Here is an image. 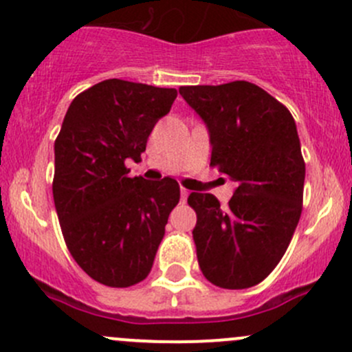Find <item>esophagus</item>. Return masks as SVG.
I'll return each mask as SVG.
<instances>
[{"mask_svg": "<svg viewBox=\"0 0 352 352\" xmlns=\"http://www.w3.org/2000/svg\"><path fill=\"white\" fill-rule=\"evenodd\" d=\"M187 197H189V190L187 189H180V199H182V201H187Z\"/></svg>", "mask_w": 352, "mask_h": 352, "instance_id": "1", "label": "esophagus"}]
</instances>
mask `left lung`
Here are the masks:
<instances>
[{
  "mask_svg": "<svg viewBox=\"0 0 352 352\" xmlns=\"http://www.w3.org/2000/svg\"><path fill=\"white\" fill-rule=\"evenodd\" d=\"M208 124L211 166L236 182L226 208L190 192L202 274L214 286L245 289L264 281L285 255L303 209L305 160L293 116L250 81L180 87Z\"/></svg>",
  "mask_w": 352,
  "mask_h": 352,
  "instance_id": "1",
  "label": "left lung"
}]
</instances>
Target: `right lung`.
I'll return each instance as SVG.
<instances>
[{
  "label": "right lung",
  "instance_id": "add662e5",
  "mask_svg": "<svg viewBox=\"0 0 352 352\" xmlns=\"http://www.w3.org/2000/svg\"><path fill=\"white\" fill-rule=\"evenodd\" d=\"M175 88L112 78L74 97L54 143V194L69 254L97 283L129 287L146 279L168 214L180 199L177 180L129 177Z\"/></svg>",
  "mask_w": 352,
  "mask_h": 352
}]
</instances>
